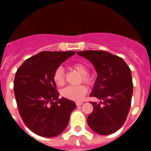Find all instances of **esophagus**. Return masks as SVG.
<instances>
[{
    "label": "esophagus",
    "mask_w": 151,
    "mask_h": 151,
    "mask_svg": "<svg viewBox=\"0 0 151 151\" xmlns=\"http://www.w3.org/2000/svg\"><path fill=\"white\" fill-rule=\"evenodd\" d=\"M83 104V102H77V103H76V105L78 106H81Z\"/></svg>",
    "instance_id": "obj_1"
}]
</instances>
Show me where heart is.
<instances>
[{"instance_id":"obj_1","label":"heart","mask_w":151,"mask_h":151,"mask_svg":"<svg viewBox=\"0 0 151 151\" xmlns=\"http://www.w3.org/2000/svg\"><path fill=\"white\" fill-rule=\"evenodd\" d=\"M72 67L82 75V80L84 82L88 85L93 84L94 82L93 79L89 75H88V69L85 64L77 63L73 64ZM53 80L58 86H63L64 85L65 73H64V69L63 66H60L57 67L56 70H55L54 74H53ZM87 92L88 88L85 85H81L78 86H67L62 90L61 94L66 99L73 101H80L84 98Z\"/></svg>"}]
</instances>
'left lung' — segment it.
Segmentation results:
<instances>
[{"mask_svg":"<svg viewBox=\"0 0 151 151\" xmlns=\"http://www.w3.org/2000/svg\"><path fill=\"white\" fill-rule=\"evenodd\" d=\"M77 54L88 59L98 73L90 96L102 101L91 102L93 111L88 117V124L99 135L114 133L124 124L130 110L133 92L131 70L122 58L105 51Z\"/></svg>","mask_w":151,"mask_h":151,"instance_id":"8db88e82","label":"left lung"}]
</instances>
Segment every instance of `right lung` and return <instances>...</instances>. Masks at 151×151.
Instances as JSON below:
<instances>
[{
    "instance_id": "1",
    "label": "right lung",
    "mask_w": 151,
    "mask_h": 151,
    "mask_svg": "<svg viewBox=\"0 0 151 151\" xmlns=\"http://www.w3.org/2000/svg\"><path fill=\"white\" fill-rule=\"evenodd\" d=\"M75 52H41L27 59L19 67L14 92L19 114L33 132L43 137L61 133L69 123L74 102L59 99L53 80L57 67Z\"/></svg>"
}]
</instances>
